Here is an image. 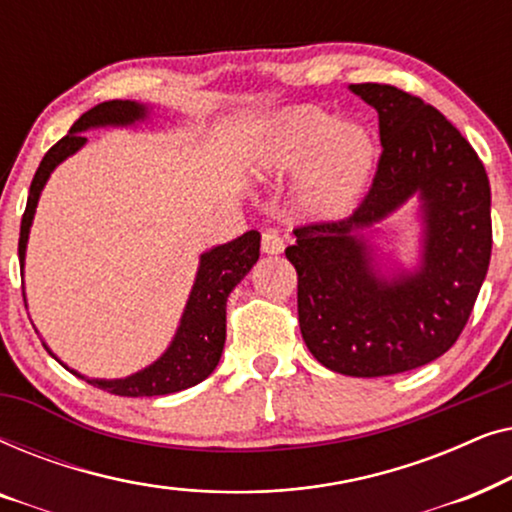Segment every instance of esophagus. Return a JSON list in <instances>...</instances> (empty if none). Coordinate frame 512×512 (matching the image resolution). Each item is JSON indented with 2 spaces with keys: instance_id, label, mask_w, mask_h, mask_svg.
I'll list each match as a JSON object with an SVG mask.
<instances>
[{
  "instance_id": "1",
  "label": "esophagus",
  "mask_w": 512,
  "mask_h": 512,
  "mask_svg": "<svg viewBox=\"0 0 512 512\" xmlns=\"http://www.w3.org/2000/svg\"><path fill=\"white\" fill-rule=\"evenodd\" d=\"M261 249H263V254H268V256L282 254V251H284V237L279 235L277 230H265L263 237H261Z\"/></svg>"
}]
</instances>
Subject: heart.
<instances>
[{
    "label": "heart",
    "instance_id": "b5f03b06",
    "mask_svg": "<svg viewBox=\"0 0 512 512\" xmlns=\"http://www.w3.org/2000/svg\"><path fill=\"white\" fill-rule=\"evenodd\" d=\"M377 167V142L366 125L333 123L317 107L279 118L258 156L261 177H298V207L321 221L342 219L359 205Z\"/></svg>",
    "mask_w": 512,
    "mask_h": 512
}]
</instances>
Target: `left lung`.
Wrapping results in <instances>:
<instances>
[{"instance_id":"obj_1","label":"left lung","mask_w":512,"mask_h":512,"mask_svg":"<svg viewBox=\"0 0 512 512\" xmlns=\"http://www.w3.org/2000/svg\"><path fill=\"white\" fill-rule=\"evenodd\" d=\"M380 116L382 156L352 216L293 228L286 258L298 272V324L321 366L382 377L426 366L464 331L492 256L485 165L436 107L387 83H352ZM423 202V261L384 278L362 230Z\"/></svg>"}]
</instances>
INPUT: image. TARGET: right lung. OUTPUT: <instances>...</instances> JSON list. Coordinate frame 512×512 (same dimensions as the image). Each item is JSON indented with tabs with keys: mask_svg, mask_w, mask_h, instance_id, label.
Segmentation results:
<instances>
[{
	"mask_svg": "<svg viewBox=\"0 0 512 512\" xmlns=\"http://www.w3.org/2000/svg\"><path fill=\"white\" fill-rule=\"evenodd\" d=\"M146 116H149V109L144 104L130 100L102 102L97 107L88 109L69 128V135H65L58 144H53L48 149L32 179L27 207L23 221H20V268H25L27 237H30V226L34 212H37L39 195L44 191L46 181L55 167L88 142L81 132L90 128H104V125H132L137 121H144ZM258 249H261V233L258 230H249V233L237 237V240L219 244V247L209 249L200 256L198 275H195L191 296H188L184 317L179 321L174 340L165 349V354L158 361H153L149 368L123 377V380H88V377L79 375L76 370L67 368L62 361L60 363L69 373L79 375L88 384H93V387L104 389L116 396H165L174 394V391L195 387V384L212 375L214 368L219 366L223 342H226L228 296L242 282L244 275L254 268V263L258 261Z\"/></svg>",
	"mask_w": 512,
	"mask_h": 512,
	"instance_id": "1",
	"label": "right lung"
}]
</instances>
